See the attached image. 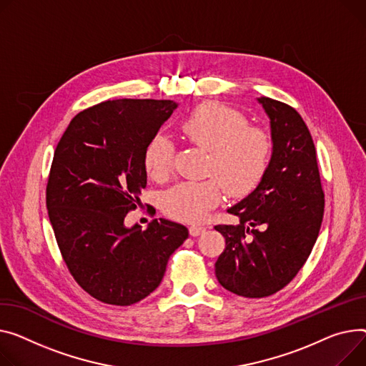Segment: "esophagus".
<instances>
[{"label": "esophagus", "instance_id": "obj_1", "mask_svg": "<svg viewBox=\"0 0 366 366\" xmlns=\"http://www.w3.org/2000/svg\"><path fill=\"white\" fill-rule=\"evenodd\" d=\"M206 231V227H203V225H191L189 227V234L192 235V237H199L200 234H203Z\"/></svg>", "mask_w": 366, "mask_h": 366}]
</instances>
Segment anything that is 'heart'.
Masks as SVG:
<instances>
[{
    "label": "heart",
    "mask_w": 366,
    "mask_h": 366,
    "mask_svg": "<svg viewBox=\"0 0 366 366\" xmlns=\"http://www.w3.org/2000/svg\"><path fill=\"white\" fill-rule=\"evenodd\" d=\"M179 131L187 141L209 152L207 174L221 180L231 196L249 191L260 179L269 159L271 138L266 131L247 125L244 114L221 103H204L194 109L182 119ZM172 156L174 144L163 134H156L144 154L150 177L166 179L172 169ZM218 182L209 178L181 182L164 194L163 204L181 221H202L222 199V182Z\"/></svg>",
    "instance_id": "b5f03b06"
}]
</instances>
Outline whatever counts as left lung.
I'll return each instance as SVG.
<instances>
[{
  "mask_svg": "<svg viewBox=\"0 0 366 366\" xmlns=\"http://www.w3.org/2000/svg\"><path fill=\"white\" fill-rule=\"evenodd\" d=\"M269 117L272 153L257 187L228 209L237 225H217L225 250L214 274L234 295L260 299L284 288L307 260L324 217L315 144L302 116L260 97Z\"/></svg>",
  "mask_w": 366,
  "mask_h": 366,
  "instance_id": "8db88e82",
  "label": "left lung"
}]
</instances>
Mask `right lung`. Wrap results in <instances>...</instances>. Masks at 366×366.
<instances>
[{"label": "right lung", "instance_id": "1", "mask_svg": "<svg viewBox=\"0 0 366 366\" xmlns=\"http://www.w3.org/2000/svg\"><path fill=\"white\" fill-rule=\"evenodd\" d=\"M178 107L172 100H113L71 119L57 144L46 209L61 256L76 282L107 305H134L160 285L188 229L160 217L128 228L147 185L149 141Z\"/></svg>", "mask_w": 366, "mask_h": 366}]
</instances>
